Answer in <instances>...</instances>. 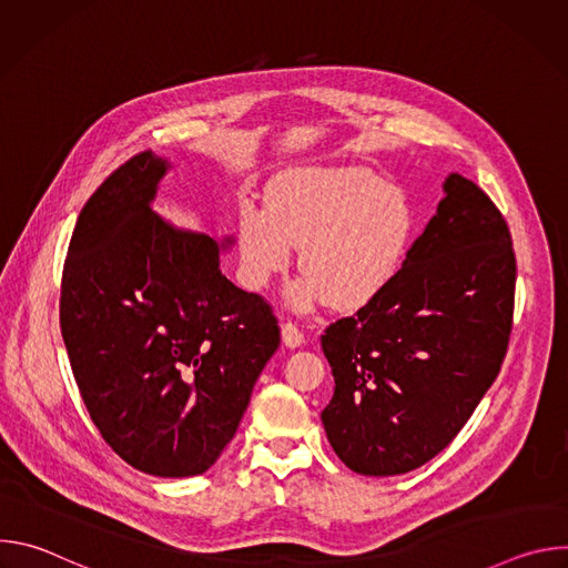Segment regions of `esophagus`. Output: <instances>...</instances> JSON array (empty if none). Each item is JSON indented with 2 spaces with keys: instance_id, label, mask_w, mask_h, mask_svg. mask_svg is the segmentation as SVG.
<instances>
[{
  "instance_id": "34e87169",
  "label": "esophagus",
  "mask_w": 568,
  "mask_h": 568,
  "mask_svg": "<svg viewBox=\"0 0 568 568\" xmlns=\"http://www.w3.org/2000/svg\"><path fill=\"white\" fill-rule=\"evenodd\" d=\"M281 337H283V344L290 346V348H298L303 344V333L298 331L296 323L287 321L281 326Z\"/></svg>"
}]
</instances>
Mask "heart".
<instances>
[{
  "mask_svg": "<svg viewBox=\"0 0 568 568\" xmlns=\"http://www.w3.org/2000/svg\"><path fill=\"white\" fill-rule=\"evenodd\" d=\"M418 229L416 209L395 184L368 169H298L281 175L270 209L245 204L237 224L242 281L265 290L301 250V278L290 290L294 310L321 301L355 310L399 272Z\"/></svg>",
  "mask_w": 568,
  "mask_h": 568,
  "instance_id": "b5f03b06",
  "label": "heart"
}]
</instances>
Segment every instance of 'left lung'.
<instances>
[{"label":"left lung","mask_w":568,"mask_h":568,"mask_svg":"<svg viewBox=\"0 0 568 568\" xmlns=\"http://www.w3.org/2000/svg\"><path fill=\"white\" fill-rule=\"evenodd\" d=\"M393 281L321 335L335 395L321 423L357 474L412 471L443 452L497 379L515 310L510 229L452 173Z\"/></svg>","instance_id":"obj_1"}]
</instances>
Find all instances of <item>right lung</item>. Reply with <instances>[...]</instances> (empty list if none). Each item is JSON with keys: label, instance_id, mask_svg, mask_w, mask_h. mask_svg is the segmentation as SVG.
Returning <instances> with one entry per match:
<instances>
[{"label": "right lung", "instance_id": "obj_1", "mask_svg": "<svg viewBox=\"0 0 568 568\" xmlns=\"http://www.w3.org/2000/svg\"><path fill=\"white\" fill-rule=\"evenodd\" d=\"M166 171L143 150L80 211L60 328L105 443L145 474L182 478L206 471L235 436L281 328L263 296L220 272L224 245L150 209Z\"/></svg>", "mask_w": 568, "mask_h": 568}]
</instances>
